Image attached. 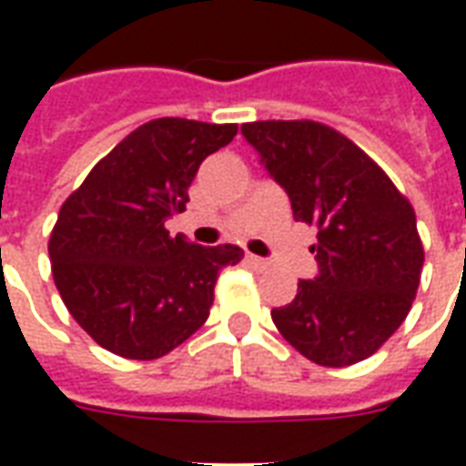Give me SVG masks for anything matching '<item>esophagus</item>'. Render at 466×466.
<instances>
[{"label": "esophagus", "mask_w": 466, "mask_h": 466, "mask_svg": "<svg viewBox=\"0 0 466 466\" xmlns=\"http://www.w3.org/2000/svg\"><path fill=\"white\" fill-rule=\"evenodd\" d=\"M247 262L252 264L254 269H259V272H262V269H267V267H269V262H267L264 257H257V254H247Z\"/></svg>", "instance_id": "1"}]
</instances>
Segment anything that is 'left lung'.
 <instances>
[{"label":"left lung","mask_w":466,"mask_h":466,"mask_svg":"<svg viewBox=\"0 0 466 466\" xmlns=\"http://www.w3.org/2000/svg\"><path fill=\"white\" fill-rule=\"evenodd\" d=\"M242 134L282 187L297 222L312 224L317 274L272 319L322 367L367 360L400 329L420 287L417 217L387 174L319 122H252Z\"/></svg>","instance_id":"obj_1"}]
</instances>
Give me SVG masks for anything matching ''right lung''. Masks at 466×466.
<instances>
[{"label": "right lung", "mask_w": 466, "mask_h": 466, "mask_svg": "<svg viewBox=\"0 0 466 466\" xmlns=\"http://www.w3.org/2000/svg\"><path fill=\"white\" fill-rule=\"evenodd\" d=\"M237 124L164 116L116 144L59 209L49 237L55 284L76 324L127 360H159L209 317L234 244L199 247L164 222L184 212L199 164Z\"/></svg>", "instance_id": "obj_1"}]
</instances>
